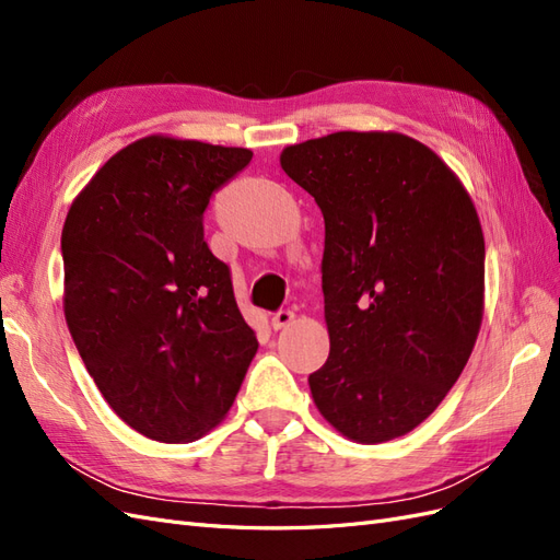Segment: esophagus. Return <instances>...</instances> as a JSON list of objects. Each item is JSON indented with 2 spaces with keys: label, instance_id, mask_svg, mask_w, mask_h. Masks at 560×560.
Returning <instances> with one entry per match:
<instances>
[{
  "label": "esophagus",
  "instance_id": "1",
  "mask_svg": "<svg viewBox=\"0 0 560 560\" xmlns=\"http://www.w3.org/2000/svg\"><path fill=\"white\" fill-rule=\"evenodd\" d=\"M292 322H294V313L292 311H278L273 315V319H270V325H273V329H284V327H290Z\"/></svg>",
  "mask_w": 560,
  "mask_h": 560
}]
</instances>
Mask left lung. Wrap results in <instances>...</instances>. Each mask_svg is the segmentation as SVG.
Segmentation results:
<instances>
[{
	"mask_svg": "<svg viewBox=\"0 0 560 560\" xmlns=\"http://www.w3.org/2000/svg\"><path fill=\"white\" fill-rule=\"evenodd\" d=\"M282 171L325 217L329 358L313 401L358 444L416 430L460 378L483 319L477 208L430 147L341 130L284 147Z\"/></svg>",
	"mask_w": 560,
	"mask_h": 560,
	"instance_id": "1",
	"label": "left lung"
}]
</instances>
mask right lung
<instances>
[{
	"instance_id": "right-lung-1",
	"label": "right lung",
	"mask_w": 560,
	"mask_h": 560,
	"mask_svg": "<svg viewBox=\"0 0 560 560\" xmlns=\"http://www.w3.org/2000/svg\"><path fill=\"white\" fill-rule=\"evenodd\" d=\"M249 161L243 147L147 135L67 212V327L114 413L154 442L214 430L257 354L229 266L202 241L212 191Z\"/></svg>"
}]
</instances>
